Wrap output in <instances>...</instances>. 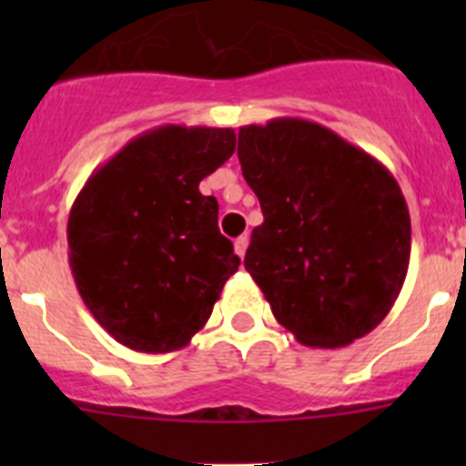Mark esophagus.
<instances>
[{"label":"esophagus","mask_w":466,"mask_h":466,"mask_svg":"<svg viewBox=\"0 0 466 466\" xmlns=\"http://www.w3.org/2000/svg\"><path fill=\"white\" fill-rule=\"evenodd\" d=\"M247 245H249V238L247 236H240V238H236V242H233V247H236V254L238 257H245V252H247Z\"/></svg>","instance_id":"1"}]
</instances>
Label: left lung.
Here are the masks:
<instances>
[{
    "label": "left lung",
    "instance_id": "1",
    "mask_svg": "<svg viewBox=\"0 0 466 466\" xmlns=\"http://www.w3.org/2000/svg\"><path fill=\"white\" fill-rule=\"evenodd\" d=\"M261 203L245 268L308 348H343L385 319L409 273L410 214L392 172L306 118L238 133Z\"/></svg>",
    "mask_w": 466,
    "mask_h": 466
}]
</instances>
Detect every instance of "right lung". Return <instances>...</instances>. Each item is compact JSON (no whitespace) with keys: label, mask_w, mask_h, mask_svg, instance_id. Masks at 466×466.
<instances>
[{"label":"right lung","mask_w":466,"mask_h":466,"mask_svg":"<svg viewBox=\"0 0 466 466\" xmlns=\"http://www.w3.org/2000/svg\"><path fill=\"white\" fill-rule=\"evenodd\" d=\"M233 151L230 127H154L97 167L74 200V282L126 348L158 355L188 345L240 266L217 226V198L198 188Z\"/></svg>","instance_id":"obj_1"}]
</instances>
